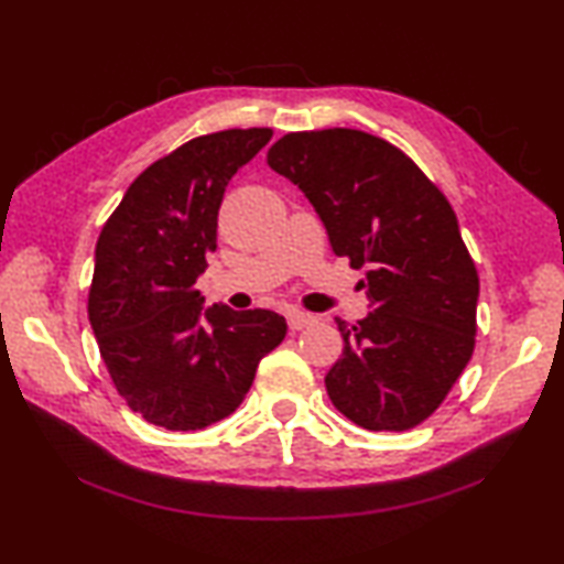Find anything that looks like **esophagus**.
I'll list each match as a JSON object with an SVG mask.
<instances>
[{
  "label": "esophagus",
  "instance_id": "34e87169",
  "mask_svg": "<svg viewBox=\"0 0 564 564\" xmlns=\"http://www.w3.org/2000/svg\"><path fill=\"white\" fill-rule=\"evenodd\" d=\"M315 323H317L315 315H311V313H302V311L288 313V327H290L292 332H300V329L311 327V325H315Z\"/></svg>",
  "mask_w": 564,
  "mask_h": 564
}]
</instances>
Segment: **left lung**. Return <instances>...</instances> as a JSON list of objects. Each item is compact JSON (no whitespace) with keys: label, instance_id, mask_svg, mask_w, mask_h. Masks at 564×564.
<instances>
[{"label":"left lung","instance_id":"left-lung-1","mask_svg":"<svg viewBox=\"0 0 564 564\" xmlns=\"http://www.w3.org/2000/svg\"><path fill=\"white\" fill-rule=\"evenodd\" d=\"M267 163L308 198L336 256L366 269L371 313L348 327L325 384L369 431H408L440 408L470 361L477 267L456 214L410 156L357 129L288 133Z\"/></svg>","mask_w":564,"mask_h":564}]
</instances>
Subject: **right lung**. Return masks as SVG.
<instances>
[{"label": "right lung", "instance_id": "obj_1", "mask_svg": "<svg viewBox=\"0 0 564 564\" xmlns=\"http://www.w3.org/2000/svg\"><path fill=\"white\" fill-rule=\"evenodd\" d=\"M269 138L272 129H228L184 142L135 177L96 241L89 323L119 397L154 426L226 420L285 338L279 313L203 311L195 290L226 186Z\"/></svg>", "mask_w": 564, "mask_h": 564}]
</instances>
